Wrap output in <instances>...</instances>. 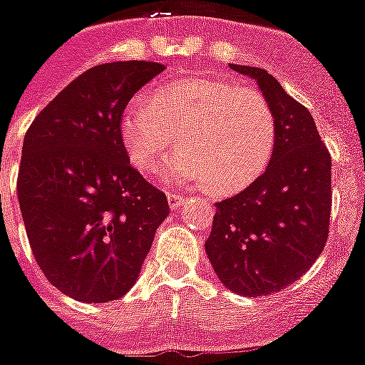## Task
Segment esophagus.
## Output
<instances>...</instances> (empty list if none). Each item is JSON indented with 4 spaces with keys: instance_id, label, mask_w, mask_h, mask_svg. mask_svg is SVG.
I'll return each mask as SVG.
<instances>
[{
    "instance_id": "1",
    "label": "esophagus",
    "mask_w": 365,
    "mask_h": 365,
    "mask_svg": "<svg viewBox=\"0 0 365 365\" xmlns=\"http://www.w3.org/2000/svg\"><path fill=\"white\" fill-rule=\"evenodd\" d=\"M183 202H185V198L182 195H168V206H170V210H180Z\"/></svg>"
}]
</instances>
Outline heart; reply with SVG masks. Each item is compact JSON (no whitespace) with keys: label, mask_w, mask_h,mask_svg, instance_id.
<instances>
[{"label":"heart","mask_w":365,"mask_h":365,"mask_svg":"<svg viewBox=\"0 0 365 365\" xmlns=\"http://www.w3.org/2000/svg\"><path fill=\"white\" fill-rule=\"evenodd\" d=\"M176 133L182 148L165 165V182L238 191L268 165L275 121L260 93L206 76L157 86L150 99L131 101L121 112V144L140 174L155 170Z\"/></svg>","instance_id":"b5f03b06"}]
</instances>
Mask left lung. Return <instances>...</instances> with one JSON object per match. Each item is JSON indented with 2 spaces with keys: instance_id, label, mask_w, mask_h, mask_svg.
Instances as JSON below:
<instances>
[{
  "instance_id": "left-lung-1",
  "label": "left lung",
  "mask_w": 365,
  "mask_h": 365,
  "mask_svg": "<svg viewBox=\"0 0 365 365\" xmlns=\"http://www.w3.org/2000/svg\"><path fill=\"white\" fill-rule=\"evenodd\" d=\"M253 78L275 121L266 170L217 202L206 255L227 289L266 296L298 281L324 250L331 210V159L306 106L268 71L230 65Z\"/></svg>"
}]
</instances>
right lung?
Instances as JSON below:
<instances>
[{"label": "right lung", "instance_id": "add662e5", "mask_svg": "<svg viewBox=\"0 0 365 365\" xmlns=\"http://www.w3.org/2000/svg\"><path fill=\"white\" fill-rule=\"evenodd\" d=\"M153 61H112L73 80L24 136L19 191L29 245L46 279L86 304L121 298L138 279L165 192L129 165L120 118Z\"/></svg>", "mask_w": 365, "mask_h": 365}]
</instances>
